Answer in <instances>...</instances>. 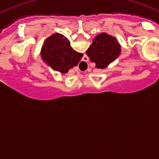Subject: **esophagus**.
<instances>
[{"mask_svg": "<svg viewBox=\"0 0 159 159\" xmlns=\"http://www.w3.org/2000/svg\"><path fill=\"white\" fill-rule=\"evenodd\" d=\"M88 60H89V59H88V57H87V56H84V60H83L82 62H81L82 65L83 66H85V65H87V64H88Z\"/></svg>", "mask_w": 159, "mask_h": 159, "instance_id": "esophagus-1", "label": "esophagus"}]
</instances>
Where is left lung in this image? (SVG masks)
Instances as JSON below:
<instances>
[{
    "label": "left lung",
    "instance_id": "obj_1",
    "mask_svg": "<svg viewBox=\"0 0 159 159\" xmlns=\"http://www.w3.org/2000/svg\"><path fill=\"white\" fill-rule=\"evenodd\" d=\"M86 54L98 69H104L121 54V46L116 37L102 32L97 35Z\"/></svg>",
    "mask_w": 159,
    "mask_h": 159
}]
</instances>
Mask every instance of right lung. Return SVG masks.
<instances>
[{"mask_svg":"<svg viewBox=\"0 0 159 159\" xmlns=\"http://www.w3.org/2000/svg\"><path fill=\"white\" fill-rule=\"evenodd\" d=\"M84 54L75 51L70 41L62 34L54 33L46 39L40 50L43 62L54 71L62 74L77 66Z\"/></svg>","mask_w":159,"mask_h":159,"instance_id":"add662e5","label":"right lung"}]
</instances>
